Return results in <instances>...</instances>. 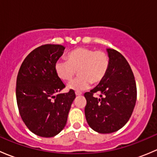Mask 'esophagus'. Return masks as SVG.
<instances>
[{"label": "esophagus", "mask_w": 157, "mask_h": 157, "mask_svg": "<svg viewBox=\"0 0 157 157\" xmlns=\"http://www.w3.org/2000/svg\"><path fill=\"white\" fill-rule=\"evenodd\" d=\"M75 94H76V96H80V95H82V93H80V92L76 91Z\"/></svg>", "instance_id": "esophagus-1"}]
</instances>
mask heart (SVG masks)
<instances>
[{
	"label": "heart",
	"mask_w": 157,
	"mask_h": 157,
	"mask_svg": "<svg viewBox=\"0 0 157 157\" xmlns=\"http://www.w3.org/2000/svg\"><path fill=\"white\" fill-rule=\"evenodd\" d=\"M67 59H60L55 62V73L61 80L69 81L78 71L80 77L68 83V88L77 92L88 89L91 83H100L106 76L110 66L108 53L85 47L71 51L67 55Z\"/></svg>",
	"instance_id": "heart-1"
}]
</instances>
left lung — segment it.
<instances>
[{
	"instance_id": "left-lung-1",
	"label": "left lung",
	"mask_w": 157,
	"mask_h": 157,
	"mask_svg": "<svg viewBox=\"0 0 157 157\" xmlns=\"http://www.w3.org/2000/svg\"><path fill=\"white\" fill-rule=\"evenodd\" d=\"M110 66L105 78L90 92L86 99L85 116L90 128L102 134L115 132L131 118L137 100V86L131 66L120 52L107 49ZM100 93V98L93 95Z\"/></svg>"
}]
</instances>
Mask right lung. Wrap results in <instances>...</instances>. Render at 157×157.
Here are the masks:
<instances>
[{"label": "right lung", "instance_id": "obj_1", "mask_svg": "<svg viewBox=\"0 0 157 157\" xmlns=\"http://www.w3.org/2000/svg\"><path fill=\"white\" fill-rule=\"evenodd\" d=\"M64 47L46 44L26 57L17 77L16 96L19 112L26 126L43 137L57 135L65 126L71 104L76 97L65 88L55 71V64Z\"/></svg>", "mask_w": 157, "mask_h": 157}]
</instances>
